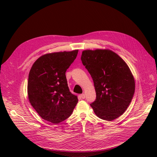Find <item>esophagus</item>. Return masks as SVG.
<instances>
[{"label":"esophagus","mask_w":157,"mask_h":157,"mask_svg":"<svg viewBox=\"0 0 157 157\" xmlns=\"http://www.w3.org/2000/svg\"><path fill=\"white\" fill-rule=\"evenodd\" d=\"M80 98H81L82 99H84L85 98H86V96H85L84 94H80Z\"/></svg>","instance_id":"34e87169"}]
</instances>
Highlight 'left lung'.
<instances>
[{"label":"left lung","mask_w":157,"mask_h":157,"mask_svg":"<svg viewBox=\"0 0 157 157\" xmlns=\"http://www.w3.org/2000/svg\"><path fill=\"white\" fill-rule=\"evenodd\" d=\"M82 64L93 79L96 99L90 104L95 114L111 121L122 115L131 103L135 80L121 57L108 49L84 50Z\"/></svg>","instance_id":"1"}]
</instances>
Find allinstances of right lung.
<instances>
[{
    "instance_id": "1",
    "label": "right lung",
    "mask_w": 157,
    "mask_h": 157,
    "mask_svg": "<svg viewBox=\"0 0 157 157\" xmlns=\"http://www.w3.org/2000/svg\"><path fill=\"white\" fill-rule=\"evenodd\" d=\"M78 50L40 56L29 71L27 94L30 103L43 119L58 124L69 118L78 103L71 94L65 72L77 58Z\"/></svg>"
}]
</instances>
